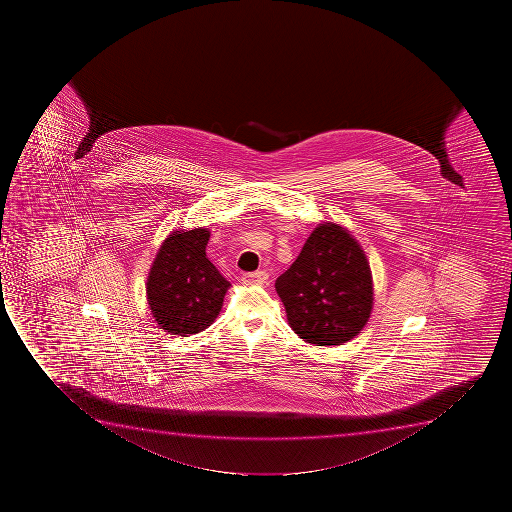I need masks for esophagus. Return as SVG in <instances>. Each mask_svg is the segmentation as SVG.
I'll list each match as a JSON object with an SVG mask.
<instances>
[{"instance_id":"esophagus-1","label":"esophagus","mask_w":512,"mask_h":512,"mask_svg":"<svg viewBox=\"0 0 512 512\" xmlns=\"http://www.w3.org/2000/svg\"><path fill=\"white\" fill-rule=\"evenodd\" d=\"M269 274L265 271L247 272L243 274V283L245 284H264Z\"/></svg>"}]
</instances>
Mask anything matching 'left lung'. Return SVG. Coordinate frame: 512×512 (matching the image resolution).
Wrapping results in <instances>:
<instances>
[{"label": "left lung", "instance_id": "1", "mask_svg": "<svg viewBox=\"0 0 512 512\" xmlns=\"http://www.w3.org/2000/svg\"><path fill=\"white\" fill-rule=\"evenodd\" d=\"M291 329L315 346H339L360 334L373 307L367 255L348 229L322 223L298 259L277 277Z\"/></svg>", "mask_w": 512, "mask_h": 512}]
</instances>
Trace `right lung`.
<instances>
[{
	"label": "right lung",
	"mask_w": 512,
	"mask_h": 512,
	"mask_svg": "<svg viewBox=\"0 0 512 512\" xmlns=\"http://www.w3.org/2000/svg\"><path fill=\"white\" fill-rule=\"evenodd\" d=\"M207 228L173 231L147 276V301L157 325L176 336L199 334L216 320L231 284L205 255Z\"/></svg>",
	"instance_id": "right-lung-1"
}]
</instances>
